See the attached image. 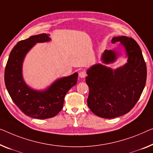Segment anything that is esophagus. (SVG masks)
I'll use <instances>...</instances> for the list:
<instances>
[{
    "instance_id": "obj_1",
    "label": "esophagus",
    "mask_w": 153,
    "mask_h": 153,
    "mask_svg": "<svg viewBox=\"0 0 153 153\" xmlns=\"http://www.w3.org/2000/svg\"><path fill=\"white\" fill-rule=\"evenodd\" d=\"M86 76V74L85 71H82L79 73V77H82V78H84V77H85Z\"/></svg>"
}]
</instances>
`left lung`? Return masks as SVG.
Segmentation results:
<instances>
[{
  "instance_id": "obj_1",
  "label": "left lung",
  "mask_w": 153,
  "mask_h": 153,
  "mask_svg": "<svg viewBox=\"0 0 153 153\" xmlns=\"http://www.w3.org/2000/svg\"><path fill=\"white\" fill-rule=\"evenodd\" d=\"M112 42L121 43L126 51L128 62L113 71L95 65L87 71L86 82L89 88L88 108L95 115L111 119L128 113L133 108L144 88L147 77L146 65L136 41L126 36L114 37ZM117 53L106 50L103 62H113Z\"/></svg>"
}]
</instances>
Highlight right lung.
Returning <instances> with one entry per match:
<instances>
[{
    "label": "right lung",
    "mask_w": 153,
    "mask_h": 153,
    "mask_svg": "<svg viewBox=\"0 0 153 153\" xmlns=\"http://www.w3.org/2000/svg\"><path fill=\"white\" fill-rule=\"evenodd\" d=\"M49 40L46 33L20 40L11 50L4 69L6 88L16 105L26 115L40 120L53 117L62 110L65 95L76 85L78 76L75 73L59 79L45 91H34L26 85L22 76L25 56L36 43Z\"/></svg>",
    "instance_id": "1"
}]
</instances>
